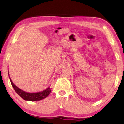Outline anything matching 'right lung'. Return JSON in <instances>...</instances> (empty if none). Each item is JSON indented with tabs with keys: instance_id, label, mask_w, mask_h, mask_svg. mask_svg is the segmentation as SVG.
<instances>
[{
	"instance_id": "obj_1",
	"label": "right lung",
	"mask_w": 124,
	"mask_h": 124,
	"mask_svg": "<svg viewBox=\"0 0 124 124\" xmlns=\"http://www.w3.org/2000/svg\"><path fill=\"white\" fill-rule=\"evenodd\" d=\"M10 81H11L12 86L15 89V90L21 97L25 101H40V100L43 99L44 98H46L47 96L49 95L50 94L51 90L50 87H48L46 89L42 91H39L38 93H29L25 92V91L22 90L19 88L17 87L15 85L13 84L11 78L9 77Z\"/></svg>"
}]
</instances>
